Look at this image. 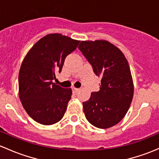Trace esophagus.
Returning <instances> with one entry per match:
<instances>
[{
  "label": "esophagus",
  "mask_w": 159,
  "mask_h": 159,
  "mask_svg": "<svg viewBox=\"0 0 159 159\" xmlns=\"http://www.w3.org/2000/svg\"><path fill=\"white\" fill-rule=\"evenodd\" d=\"M71 89H72V92L74 93H77L78 91H79V88H75V87H73V88H71Z\"/></svg>",
  "instance_id": "34e87169"
}]
</instances>
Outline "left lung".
<instances>
[{"label": "left lung", "mask_w": 159, "mask_h": 159, "mask_svg": "<svg viewBox=\"0 0 159 159\" xmlns=\"http://www.w3.org/2000/svg\"><path fill=\"white\" fill-rule=\"evenodd\" d=\"M78 49L101 77V87L83 102L85 117L100 129L112 127L127 113L134 93L129 63L123 53L107 40L81 41Z\"/></svg>", "instance_id": "8db88e82"}]
</instances>
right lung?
<instances>
[{
	"label": "right lung",
	"instance_id": "add662e5",
	"mask_svg": "<svg viewBox=\"0 0 159 159\" xmlns=\"http://www.w3.org/2000/svg\"><path fill=\"white\" fill-rule=\"evenodd\" d=\"M79 43L60 33H51L36 42L23 59L18 78L20 99L28 115L40 124L56 123L66 113L72 91L52 80Z\"/></svg>",
	"mask_w": 159,
	"mask_h": 159
}]
</instances>
